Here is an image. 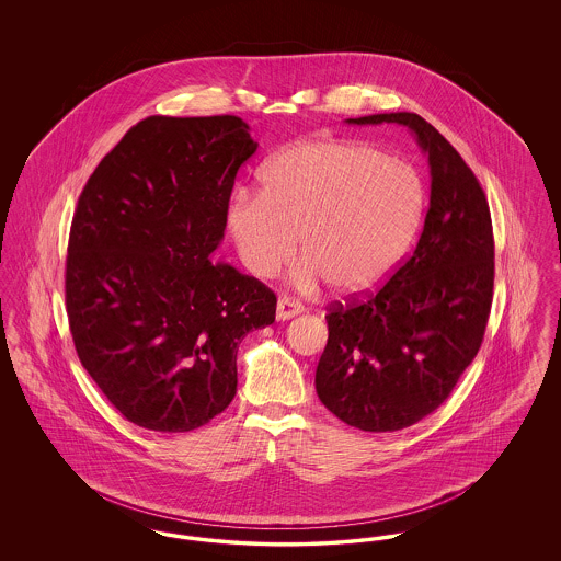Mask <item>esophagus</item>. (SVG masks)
<instances>
[{"label": "esophagus", "instance_id": "esophagus-1", "mask_svg": "<svg viewBox=\"0 0 561 561\" xmlns=\"http://www.w3.org/2000/svg\"><path fill=\"white\" fill-rule=\"evenodd\" d=\"M298 313H302V305L296 302L290 296H282L277 300V320H290V318L298 316Z\"/></svg>", "mask_w": 561, "mask_h": 561}]
</instances>
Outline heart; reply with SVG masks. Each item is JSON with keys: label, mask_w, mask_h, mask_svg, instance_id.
<instances>
[{"label": "heart", "mask_w": 561, "mask_h": 561, "mask_svg": "<svg viewBox=\"0 0 561 561\" xmlns=\"http://www.w3.org/2000/svg\"><path fill=\"white\" fill-rule=\"evenodd\" d=\"M425 188L416 170L355 140H307L275 153L261 193L238 191L225 220L243 267L271 279L300 252V288L321 279L359 296L398 267L416 233Z\"/></svg>", "instance_id": "b5f03b06"}]
</instances>
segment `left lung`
Returning a JSON list of instances; mask_svg holds the SVG:
<instances>
[{
  "label": "left lung",
  "mask_w": 561,
  "mask_h": 561,
  "mask_svg": "<svg viewBox=\"0 0 561 561\" xmlns=\"http://www.w3.org/2000/svg\"><path fill=\"white\" fill-rule=\"evenodd\" d=\"M347 122L414 134L431 168V197L419 243L391 279L330 307L316 389L351 427L400 431L437 410L480 351L494 288L492 218L471 168L421 115Z\"/></svg>",
  "instance_id": "8db88e82"
}]
</instances>
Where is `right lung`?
Here are the masks:
<instances>
[{
	"label": "right lung",
	"mask_w": 561,
	"mask_h": 561,
	"mask_svg": "<svg viewBox=\"0 0 561 561\" xmlns=\"http://www.w3.org/2000/svg\"><path fill=\"white\" fill-rule=\"evenodd\" d=\"M256 147L236 115H153L81 191L67 248L69 325L81 366L138 427L210 423L236 398L241 339L275 321L263 282L210 261Z\"/></svg>",
	"instance_id": "right-lung-1"
}]
</instances>
